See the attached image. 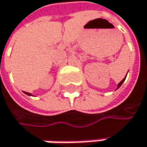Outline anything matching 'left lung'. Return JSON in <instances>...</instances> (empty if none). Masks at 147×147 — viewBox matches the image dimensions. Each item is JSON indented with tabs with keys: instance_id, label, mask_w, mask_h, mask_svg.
I'll list each match as a JSON object with an SVG mask.
<instances>
[{
	"instance_id": "1",
	"label": "left lung",
	"mask_w": 147,
	"mask_h": 147,
	"mask_svg": "<svg viewBox=\"0 0 147 147\" xmlns=\"http://www.w3.org/2000/svg\"><path fill=\"white\" fill-rule=\"evenodd\" d=\"M126 76H127V75H126ZM124 80H125V78H123V80H122V81H121V82H120L119 84H118V86H117V88H119V87H120V86H122V84H123V83L124 82Z\"/></svg>"
}]
</instances>
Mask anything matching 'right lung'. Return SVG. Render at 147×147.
I'll return each instance as SVG.
<instances>
[{
    "label": "right lung",
    "mask_w": 147,
    "mask_h": 147,
    "mask_svg": "<svg viewBox=\"0 0 147 147\" xmlns=\"http://www.w3.org/2000/svg\"><path fill=\"white\" fill-rule=\"evenodd\" d=\"M24 93H25V94H27V95H29V96H32V95L31 93H29V92H24Z\"/></svg>",
    "instance_id": "add662e5"
}]
</instances>
